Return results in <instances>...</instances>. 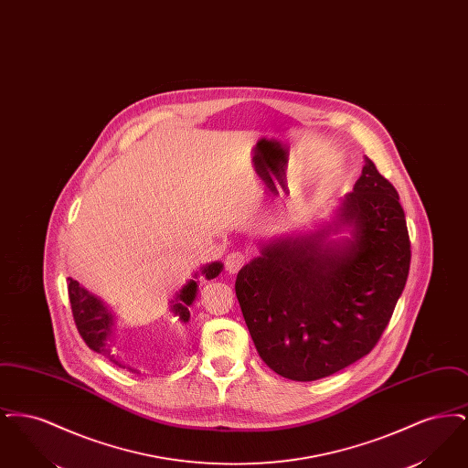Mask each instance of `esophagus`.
I'll use <instances>...</instances> for the list:
<instances>
[{
	"label": "esophagus",
	"instance_id": "obj_1",
	"mask_svg": "<svg viewBox=\"0 0 468 468\" xmlns=\"http://www.w3.org/2000/svg\"><path fill=\"white\" fill-rule=\"evenodd\" d=\"M245 261H247V254L237 250V252H231L228 258H226V270L229 273H237L240 268L244 267Z\"/></svg>",
	"mask_w": 468,
	"mask_h": 468
}]
</instances>
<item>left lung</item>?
I'll use <instances>...</instances> for the list:
<instances>
[{
    "instance_id": "left-lung-1",
    "label": "left lung",
    "mask_w": 468,
    "mask_h": 468,
    "mask_svg": "<svg viewBox=\"0 0 468 468\" xmlns=\"http://www.w3.org/2000/svg\"><path fill=\"white\" fill-rule=\"evenodd\" d=\"M347 225L353 239L328 241ZM410 267L400 197L367 159L336 221L261 247L235 291L261 359L291 380H317L367 356L386 330Z\"/></svg>"
}]
</instances>
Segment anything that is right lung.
<instances>
[{
  "label": "right lung",
  "mask_w": 468,
  "mask_h": 468,
  "mask_svg": "<svg viewBox=\"0 0 468 468\" xmlns=\"http://www.w3.org/2000/svg\"><path fill=\"white\" fill-rule=\"evenodd\" d=\"M221 270H223V263L214 261L210 265L201 267V275H205V279H214L221 273ZM195 277H197V273H195ZM197 290H198L197 281H189L182 290L178 291L176 303L172 305L174 312L184 323L189 321V305L197 298ZM68 296H69L71 314H73L77 330L84 338V342L88 344V347L94 353H100V355L109 357L115 365L122 367L117 361V357L112 355L111 346H109L112 326H113V315L109 309L101 303V300H98L94 294H90V291L84 290L71 277H68Z\"/></svg>",
  "instance_id": "1"
}]
</instances>
